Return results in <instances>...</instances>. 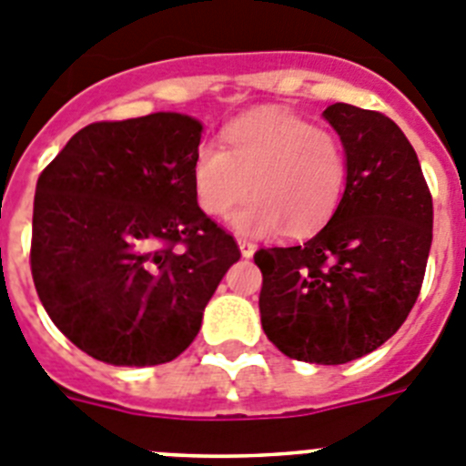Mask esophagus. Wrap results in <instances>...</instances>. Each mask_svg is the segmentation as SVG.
<instances>
[{
    "label": "esophagus",
    "mask_w": 466,
    "mask_h": 466,
    "mask_svg": "<svg viewBox=\"0 0 466 466\" xmlns=\"http://www.w3.org/2000/svg\"><path fill=\"white\" fill-rule=\"evenodd\" d=\"M238 247H240V254L245 258L254 257V252H257V245H254V242H249V240H245V238H240V240H238Z\"/></svg>",
    "instance_id": "1"
}]
</instances>
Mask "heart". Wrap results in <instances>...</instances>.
<instances>
[{"label": "heart", "instance_id": "1", "mask_svg": "<svg viewBox=\"0 0 466 466\" xmlns=\"http://www.w3.org/2000/svg\"><path fill=\"white\" fill-rule=\"evenodd\" d=\"M348 163L327 130L279 109L252 111L224 130V149L203 144L193 156L198 208L226 217L249 188L254 198L230 219L249 238L291 236L322 228L340 203Z\"/></svg>", "mask_w": 466, "mask_h": 466}]
</instances>
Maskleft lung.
<instances>
[{
	"instance_id": "8db88e82",
	"label": "left lung",
	"mask_w": 466,
	"mask_h": 466,
	"mask_svg": "<svg viewBox=\"0 0 466 466\" xmlns=\"http://www.w3.org/2000/svg\"><path fill=\"white\" fill-rule=\"evenodd\" d=\"M348 163L339 208L315 238L258 249L261 327L299 361L348 364L392 339L418 300L434 208L415 149L378 111L336 102L322 114Z\"/></svg>"
}]
</instances>
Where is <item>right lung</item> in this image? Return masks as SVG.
Here are the masks:
<instances>
[{
    "instance_id": "add662e5",
    "label": "right lung",
    "mask_w": 466,
    "mask_h": 466,
    "mask_svg": "<svg viewBox=\"0 0 466 466\" xmlns=\"http://www.w3.org/2000/svg\"><path fill=\"white\" fill-rule=\"evenodd\" d=\"M200 135L203 123L177 111L90 123L41 172L30 252L36 294L95 360L156 366L182 355L240 258L233 236L193 196Z\"/></svg>"
}]
</instances>
